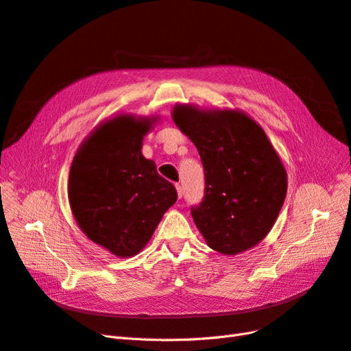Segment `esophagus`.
<instances>
[{
	"instance_id": "obj_1",
	"label": "esophagus",
	"mask_w": 351,
	"mask_h": 351,
	"mask_svg": "<svg viewBox=\"0 0 351 351\" xmlns=\"http://www.w3.org/2000/svg\"><path fill=\"white\" fill-rule=\"evenodd\" d=\"M176 189H177V195H178V197H182L183 196V187H182V184H176Z\"/></svg>"
}]
</instances>
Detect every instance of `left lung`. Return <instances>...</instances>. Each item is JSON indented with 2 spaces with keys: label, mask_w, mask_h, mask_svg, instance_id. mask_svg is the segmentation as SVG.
<instances>
[{
  "label": "left lung",
  "mask_w": 351,
  "mask_h": 351,
  "mask_svg": "<svg viewBox=\"0 0 351 351\" xmlns=\"http://www.w3.org/2000/svg\"><path fill=\"white\" fill-rule=\"evenodd\" d=\"M173 119L197 147L205 196L192 206L208 246L237 254L265 239L282 208L287 174L259 124L239 111L176 105Z\"/></svg>",
  "instance_id": "1"
}]
</instances>
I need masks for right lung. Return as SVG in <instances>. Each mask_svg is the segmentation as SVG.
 <instances>
[{
    "instance_id": "add662e5",
    "label": "right lung",
    "mask_w": 351,
    "mask_h": 351,
    "mask_svg": "<svg viewBox=\"0 0 351 351\" xmlns=\"http://www.w3.org/2000/svg\"><path fill=\"white\" fill-rule=\"evenodd\" d=\"M151 120L120 115L82 143L69 177V200L79 227L120 258L141 252L152 237L177 190L142 155Z\"/></svg>"
}]
</instances>
